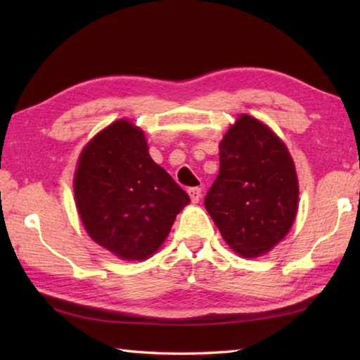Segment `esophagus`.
Segmentation results:
<instances>
[{
	"label": "esophagus",
	"mask_w": 360,
	"mask_h": 360,
	"mask_svg": "<svg viewBox=\"0 0 360 360\" xmlns=\"http://www.w3.org/2000/svg\"><path fill=\"white\" fill-rule=\"evenodd\" d=\"M188 196H190V200H192V202H198L201 200V188L200 187H192V188H188Z\"/></svg>",
	"instance_id": "1"
}]
</instances>
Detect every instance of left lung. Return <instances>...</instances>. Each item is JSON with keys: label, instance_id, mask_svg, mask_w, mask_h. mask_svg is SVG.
<instances>
[{"label": "left lung", "instance_id": "left-lung-1", "mask_svg": "<svg viewBox=\"0 0 360 360\" xmlns=\"http://www.w3.org/2000/svg\"><path fill=\"white\" fill-rule=\"evenodd\" d=\"M205 209L236 254L255 258L285 238L297 215L298 181L286 145L241 114L219 143V173Z\"/></svg>", "mask_w": 360, "mask_h": 360}]
</instances>
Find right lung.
<instances>
[{"mask_svg":"<svg viewBox=\"0 0 360 360\" xmlns=\"http://www.w3.org/2000/svg\"><path fill=\"white\" fill-rule=\"evenodd\" d=\"M74 196L91 238L128 262L155 254L190 202L150 158L142 129L125 119L102 129L83 148Z\"/></svg>","mask_w":360,"mask_h":360,"instance_id":"add662e5","label":"right lung"}]
</instances>
